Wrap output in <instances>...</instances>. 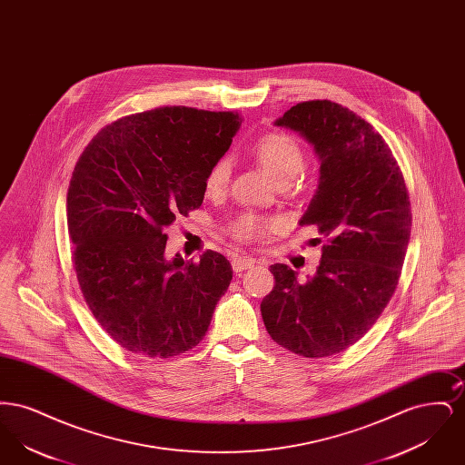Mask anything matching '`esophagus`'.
<instances>
[{
  "instance_id": "34e87169",
  "label": "esophagus",
  "mask_w": 465,
  "mask_h": 465,
  "mask_svg": "<svg viewBox=\"0 0 465 465\" xmlns=\"http://www.w3.org/2000/svg\"><path fill=\"white\" fill-rule=\"evenodd\" d=\"M256 265V260L254 258H251V256H233L232 258V266H233V270L237 272V273H241L243 270H249V268H252V266Z\"/></svg>"
}]
</instances>
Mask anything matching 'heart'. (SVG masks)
Here are the masks:
<instances>
[{
	"label": "heart",
	"mask_w": 465,
	"mask_h": 465,
	"mask_svg": "<svg viewBox=\"0 0 465 465\" xmlns=\"http://www.w3.org/2000/svg\"><path fill=\"white\" fill-rule=\"evenodd\" d=\"M252 155L263 165L266 173L279 184H288L298 176L303 167L305 153L302 144L286 133H270L258 139L252 146ZM230 160L226 156L218 158L207 171L203 179L205 193L218 197L228 186L230 181ZM277 222L254 213H243L230 224V233L241 242H251L265 235L268 230H273Z\"/></svg>",
	"instance_id": "1"
}]
</instances>
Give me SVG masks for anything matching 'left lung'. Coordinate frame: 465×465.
I'll use <instances>...</instances> for the list:
<instances>
[{
	"mask_svg": "<svg viewBox=\"0 0 465 465\" xmlns=\"http://www.w3.org/2000/svg\"><path fill=\"white\" fill-rule=\"evenodd\" d=\"M275 124L307 137L319 155V190L300 223L315 224L326 243L307 282L288 265L270 266L275 286L262 315L281 347L330 357L371 330L398 288L411 233L410 195L389 144L354 111L305 101Z\"/></svg>",
	"mask_w": 465,
	"mask_h": 465,
	"instance_id": "1",
	"label": "left lung"
}]
</instances>
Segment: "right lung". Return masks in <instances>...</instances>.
I'll return each instance as SVG.
<instances>
[{"label":"right lung","mask_w":465,"mask_h":465,"mask_svg":"<svg viewBox=\"0 0 465 465\" xmlns=\"http://www.w3.org/2000/svg\"><path fill=\"white\" fill-rule=\"evenodd\" d=\"M242 118L165 106L118 118L94 135L67 190V232L84 300L133 354L167 359L199 345L232 282L230 262L165 258V228L199 209L203 179Z\"/></svg>","instance_id":"right-lung-1"}]
</instances>
